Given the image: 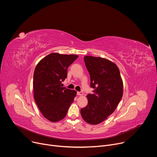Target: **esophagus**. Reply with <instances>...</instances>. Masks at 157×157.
I'll return each mask as SVG.
<instances>
[{
  "label": "esophagus",
  "mask_w": 157,
  "mask_h": 157,
  "mask_svg": "<svg viewBox=\"0 0 157 157\" xmlns=\"http://www.w3.org/2000/svg\"><path fill=\"white\" fill-rule=\"evenodd\" d=\"M77 94L78 96H82L83 95V93L82 92H78L77 93Z\"/></svg>",
  "instance_id": "1"
}]
</instances>
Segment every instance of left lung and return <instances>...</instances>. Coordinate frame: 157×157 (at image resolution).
<instances>
[{
	"mask_svg": "<svg viewBox=\"0 0 157 157\" xmlns=\"http://www.w3.org/2000/svg\"><path fill=\"white\" fill-rule=\"evenodd\" d=\"M84 61L94 93L87 94V105L81 109V114L85 122L96 125L115 111L123 96V82L114 63L92 56H85Z\"/></svg>",
	"mask_w": 157,
	"mask_h": 157,
	"instance_id": "left-lung-1",
	"label": "left lung"
}]
</instances>
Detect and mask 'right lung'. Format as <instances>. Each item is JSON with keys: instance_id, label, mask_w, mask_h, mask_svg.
I'll list each match as a JSON object with an SVG mask.
<instances>
[{"instance_id": "obj_1", "label": "right lung", "mask_w": 157, "mask_h": 157, "mask_svg": "<svg viewBox=\"0 0 157 157\" xmlns=\"http://www.w3.org/2000/svg\"><path fill=\"white\" fill-rule=\"evenodd\" d=\"M76 55L49 54L36 66L33 74V94L36 104L48 121L56 122L64 119L74 101L76 91L63 87L68 68L77 58Z\"/></svg>"}]
</instances>
